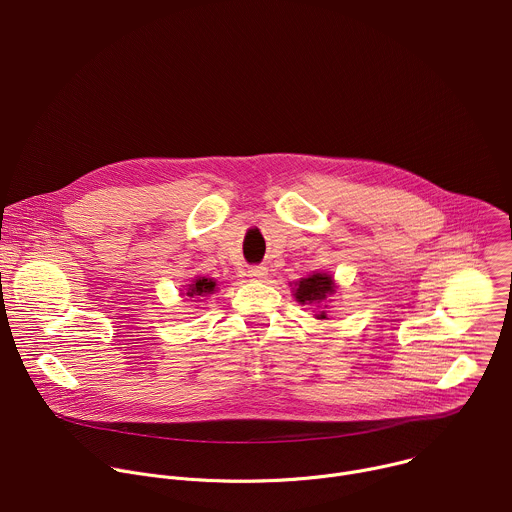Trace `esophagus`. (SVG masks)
Returning a JSON list of instances; mask_svg holds the SVG:
<instances>
[{"label": "esophagus", "mask_w": 512, "mask_h": 512, "mask_svg": "<svg viewBox=\"0 0 512 512\" xmlns=\"http://www.w3.org/2000/svg\"><path fill=\"white\" fill-rule=\"evenodd\" d=\"M249 277L255 279V281H263L267 277V269L263 265H255V267H249Z\"/></svg>", "instance_id": "34e87169"}]
</instances>
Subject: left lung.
<instances>
[{"instance_id": "obj_1", "label": "left lung", "mask_w": 512, "mask_h": 512, "mask_svg": "<svg viewBox=\"0 0 512 512\" xmlns=\"http://www.w3.org/2000/svg\"><path fill=\"white\" fill-rule=\"evenodd\" d=\"M334 291V281L330 275L326 273H314L306 279H302L296 287V300L302 304H310V306H318L320 302H324ZM318 318H326V314H318Z\"/></svg>"}]
</instances>
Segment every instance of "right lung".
Segmentation results:
<instances>
[{
    "label": "right lung",
    "mask_w": 512,
    "mask_h": 512,
    "mask_svg": "<svg viewBox=\"0 0 512 512\" xmlns=\"http://www.w3.org/2000/svg\"><path fill=\"white\" fill-rule=\"evenodd\" d=\"M214 289H216V281H214V279H210V277H198V279H194V281L188 285L186 296H190V298H202V296L214 294Z\"/></svg>",
    "instance_id": "add662e5"
}]
</instances>
